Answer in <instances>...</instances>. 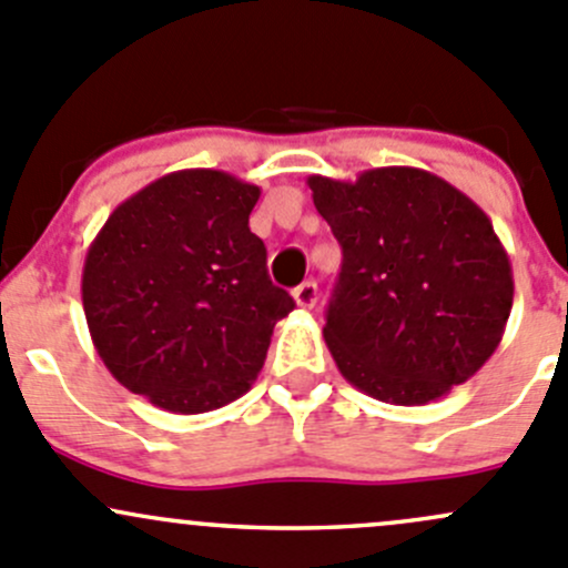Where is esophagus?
<instances>
[{"label":"esophagus","instance_id":"1","mask_svg":"<svg viewBox=\"0 0 568 568\" xmlns=\"http://www.w3.org/2000/svg\"><path fill=\"white\" fill-rule=\"evenodd\" d=\"M294 302L302 307V311H311V307H316L318 285L313 283V280H307V283L296 285V288H294Z\"/></svg>","mask_w":568,"mask_h":568}]
</instances>
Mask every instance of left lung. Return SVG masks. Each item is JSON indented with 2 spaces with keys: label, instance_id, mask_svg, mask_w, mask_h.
<instances>
[{
  "label": "left lung",
  "instance_id": "8db88e82",
  "mask_svg": "<svg viewBox=\"0 0 568 568\" xmlns=\"http://www.w3.org/2000/svg\"><path fill=\"white\" fill-rule=\"evenodd\" d=\"M307 186L343 250L324 324L343 379L420 406L478 374L514 305L511 261L489 216L417 168L311 175Z\"/></svg>",
  "mask_w": 568,
  "mask_h": 568
}]
</instances>
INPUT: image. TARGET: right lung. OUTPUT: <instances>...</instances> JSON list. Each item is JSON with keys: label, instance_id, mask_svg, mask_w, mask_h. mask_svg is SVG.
<instances>
[{"label": "right lung", "instance_id": "add662e5", "mask_svg": "<svg viewBox=\"0 0 568 568\" xmlns=\"http://www.w3.org/2000/svg\"><path fill=\"white\" fill-rule=\"evenodd\" d=\"M261 189L222 170H178L109 214L90 244V337L125 390L178 415L250 390L274 324L294 311L250 231Z\"/></svg>", "mask_w": 568, "mask_h": 568}]
</instances>
